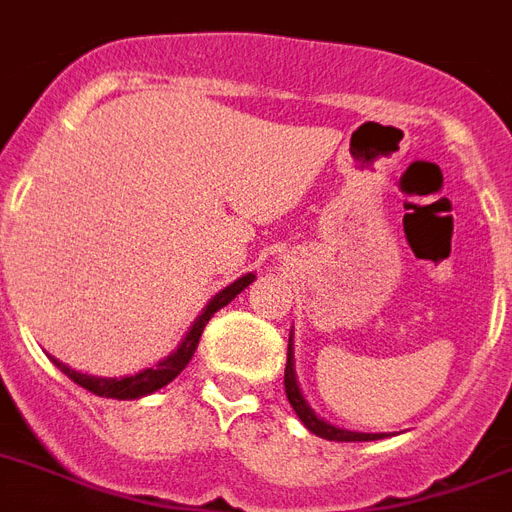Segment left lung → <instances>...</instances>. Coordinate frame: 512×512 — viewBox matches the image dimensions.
Instances as JSON below:
<instances>
[{
	"instance_id": "1",
	"label": "left lung",
	"mask_w": 512,
	"mask_h": 512,
	"mask_svg": "<svg viewBox=\"0 0 512 512\" xmlns=\"http://www.w3.org/2000/svg\"><path fill=\"white\" fill-rule=\"evenodd\" d=\"M292 330H290V343H287V368H284V392H287V400H290L292 411L298 413V419L303 421V427L308 432H314L319 438L325 440H346V443H357V440H381L389 438L386 432H354V429H343L335 427L330 421H325L322 416H317V411L308 405V400L300 392L298 384V373H295V343H292Z\"/></svg>"
}]
</instances>
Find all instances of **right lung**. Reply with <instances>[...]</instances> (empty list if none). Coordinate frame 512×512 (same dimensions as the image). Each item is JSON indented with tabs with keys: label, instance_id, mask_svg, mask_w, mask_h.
<instances>
[{
	"label": "right lung",
	"instance_id": "obj_1",
	"mask_svg": "<svg viewBox=\"0 0 512 512\" xmlns=\"http://www.w3.org/2000/svg\"><path fill=\"white\" fill-rule=\"evenodd\" d=\"M252 282H255V273H244L236 282H230L225 290L217 292V295L206 303L204 311L195 317L193 325L187 327L185 338L179 341L177 349L171 351L169 357H163V360H158L155 365H150V368L139 370V373H131V376L120 378L88 376V373H80V370L69 368V365H64L61 360H56V357H50V360H53V365H56L64 376H69L74 384H80L83 389L93 392V395L115 397V400H139V397H147L152 395V392L163 389L166 384H171V381L187 368V362L193 360L195 349H198V341H201V333H204V327L209 325V319H212L222 306H228L230 300L236 298L241 290H247Z\"/></svg>",
	"mask_w": 512,
	"mask_h": 512
}]
</instances>
